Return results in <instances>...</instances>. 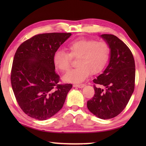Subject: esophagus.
Masks as SVG:
<instances>
[{"label": "esophagus", "instance_id": "esophagus-1", "mask_svg": "<svg viewBox=\"0 0 146 146\" xmlns=\"http://www.w3.org/2000/svg\"><path fill=\"white\" fill-rule=\"evenodd\" d=\"M85 84H75L73 86L74 87H77L79 88H82L84 87Z\"/></svg>", "mask_w": 146, "mask_h": 146}]
</instances>
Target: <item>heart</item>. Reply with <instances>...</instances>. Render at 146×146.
<instances>
[{"mask_svg":"<svg viewBox=\"0 0 146 146\" xmlns=\"http://www.w3.org/2000/svg\"><path fill=\"white\" fill-rule=\"evenodd\" d=\"M67 49L69 53L62 50L55 51L53 62L56 69L65 73L71 68L72 58H78V67L64 76V80L68 82H83L91 72H101L107 65L111 55V48L108 42L91 38L76 39L68 44Z\"/></svg>","mask_w":146,"mask_h":146,"instance_id":"heart-1","label":"heart"}]
</instances>
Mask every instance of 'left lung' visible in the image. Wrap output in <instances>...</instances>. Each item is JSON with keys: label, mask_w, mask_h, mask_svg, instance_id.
Masks as SVG:
<instances>
[{"label": "left lung", "mask_w": 146, "mask_h": 146, "mask_svg": "<svg viewBox=\"0 0 146 146\" xmlns=\"http://www.w3.org/2000/svg\"><path fill=\"white\" fill-rule=\"evenodd\" d=\"M101 36L111 48L110 63L93 80L95 95L87 102L88 110L102 119L117 117L126 107L135 89V64L129 48L113 35ZM100 86L105 88L103 89Z\"/></svg>", "instance_id": "8db88e82"}]
</instances>
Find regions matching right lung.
<instances>
[{
  "label": "right lung",
  "mask_w": 146,
  "mask_h": 146,
  "mask_svg": "<svg viewBox=\"0 0 146 146\" xmlns=\"http://www.w3.org/2000/svg\"><path fill=\"white\" fill-rule=\"evenodd\" d=\"M71 33L38 34L22 43L15 54L11 83L24 113L46 120L61 110L71 84H60L53 56Z\"/></svg>",
  "instance_id": "right-lung-1"
}]
</instances>
